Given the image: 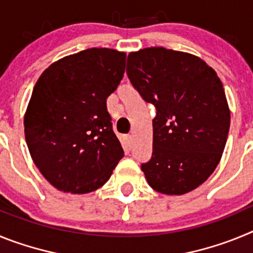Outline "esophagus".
<instances>
[{
    "label": "esophagus",
    "instance_id": "1",
    "mask_svg": "<svg viewBox=\"0 0 253 253\" xmlns=\"http://www.w3.org/2000/svg\"><path fill=\"white\" fill-rule=\"evenodd\" d=\"M125 143H126V144H128L129 147H130V144H131V135H126V137H125Z\"/></svg>",
    "mask_w": 253,
    "mask_h": 253
}]
</instances>
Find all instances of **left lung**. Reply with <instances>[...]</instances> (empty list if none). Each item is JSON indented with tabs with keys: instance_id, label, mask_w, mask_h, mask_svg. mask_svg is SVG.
I'll return each instance as SVG.
<instances>
[{
	"instance_id": "left-lung-1",
	"label": "left lung",
	"mask_w": 253,
	"mask_h": 253,
	"mask_svg": "<svg viewBox=\"0 0 253 253\" xmlns=\"http://www.w3.org/2000/svg\"><path fill=\"white\" fill-rule=\"evenodd\" d=\"M126 73L156 106L153 153L142 171L153 190L184 195L205 182L222 158L231 125L220 78L202 58L162 46L131 51Z\"/></svg>"
}]
</instances>
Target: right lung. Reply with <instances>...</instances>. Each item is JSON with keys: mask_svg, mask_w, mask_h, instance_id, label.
Masks as SVG:
<instances>
[{"mask_svg": "<svg viewBox=\"0 0 253 253\" xmlns=\"http://www.w3.org/2000/svg\"><path fill=\"white\" fill-rule=\"evenodd\" d=\"M125 58L115 49H86L51 63L35 84L24 116L26 144L59 191H95L124 156L106 99L122 81Z\"/></svg>", "mask_w": 253, "mask_h": 253, "instance_id": "1", "label": "right lung"}]
</instances>
